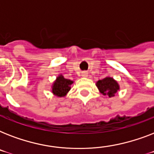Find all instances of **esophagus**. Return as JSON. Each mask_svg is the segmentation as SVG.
<instances>
[{
    "instance_id": "obj_1",
    "label": "esophagus",
    "mask_w": 154,
    "mask_h": 154,
    "mask_svg": "<svg viewBox=\"0 0 154 154\" xmlns=\"http://www.w3.org/2000/svg\"><path fill=\"white\" fill-rule=\"evenodd\" d=\"M82 76L83 77H87L89 76V73H88V72H85H85H82Z\"/></svg>"
}]
</instances>
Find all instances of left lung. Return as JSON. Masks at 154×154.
Segmentation results:
<instances>
[{
  "label": "left lung",
  "mask_w": 154,
  "mask_h": 154,
  "mask_svg": "<svg viewBox=\"0 0 154 154\" xmlns=\"http://www.w3.org/2000/svg\"><path fill=\"white\" fill-rule=\"evenodd\" d=\"M96 85L101 94L104 96L107 95L109 97H114L120 89V85L117 81L110 77H106L104 79L97 81Z\"/></svg>",
  "instance_id": "8db88e82"
}]
</instances>
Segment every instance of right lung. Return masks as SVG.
Returning a JSON list of instances; mask_svg holds the SVG:
<instances>
[{
    "mask_svg": "<svg viewBox=\"0 0 154 154\" xmlns=\"http://www.w3.org/2000/svg\"><path fill=\"white\" fill-rule=\"evenodd\" d=\"M72 84H73V81L66 79L62 74L58 75L55 82L52 85V93L58 97L66 96L71 89V85Z\"/></svg>",
    "mask_w": 154,
    "mask_h": 154,
    "instance_id": "right-lung-1",
    "label": "right lung"
}]
</instances>
